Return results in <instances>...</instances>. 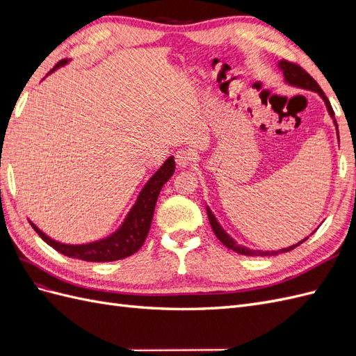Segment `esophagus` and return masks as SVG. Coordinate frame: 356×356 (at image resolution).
<instances>
[{"mask_svg": "<svg viewBox=\"0 0 356 356\" xmlns=\"http://www.w3.org/2000/svg\"><path fill=\"white\" fill-rule=\"evenodd\" d=\"M175 161L179 168H187L191 165L193 154L187 152V149H179V152L175 153Z\"/></svg>", "mask_w": 356, "mask_h": 356, "instance_id": "34e87169", "label": "esophagus"}]
</instances>
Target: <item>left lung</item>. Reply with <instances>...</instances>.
Wrapping results in <instances>:
<instances>
[{"mask_svg":"<svg viewBox=\"0 0 356 356\" xmlns=\"http://www.w3.org/2000/svg\"><path fill=\"white\" fill-rule=\"evenodd\" d=\"M277 68L282 71L285 83H288L289 86H294V88H300V89H306V90L316 92V93L321 96V98L324 99L325 106H327V111H328V114L331 115L334 124H336V131H337V135H339V126H337L336 118H334V111H332V108H331V104H330L327 96L324 95V92H322V89L319 88V84H318L314 79H312L310 75H309L303 68L298 67L297 63H293V62H288V60H284V59H282V60L277 62ZM207 212H208V218H209V222H211V227H212L215 236H217V238L221 241V243L227 246L229 250H233L234 252L242 254V255H251V257H254V255H260V257L277 255V254H282V252H288V251H291V250H294V248H297L298 245H301L305 241L309 239V238H305L303 241H300L298 243L291 245V246H288V248H282V250H279V251H258V250L255 251V250H250V248L238 245V242H236V241L232 238V236L221 227V224L218 222L217 218H215V215L212 213V211L209 209V207H207Z\"/></svg>","mask_w":356,"mask_h":356,"instance_id":"left-lung-1","label":"left lung"}]
</instances>
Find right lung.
<instances>
[{"label": "right lung", "mask_w": 356, "mask_h": 356, "mask_svg": "<svg viewBox=\"0 0 356 356\" xmlns=\"http://www.w3.org/2000/svg\"><path fill=\"white\" fill-rule=\"evenodd\" d=\"M67 62L68 60H60L58 65L53 68V71L59 67H63ZM174 172L175 160L170 156L169 159H166L165 163L160 166L156 174L147 181V184L143 187V190L139 191L135 204L131 208V211L127 212L120 227L104 239L79 245L62 243L49 238V236L44 232H41L32 221H29V224L32 225V229L38 233L42 241L50 245L53 250H56L58 252L67 257L95 263L122 260V258L135 254L139 248L144 245L147 234L149 232V225H152L160 190L169 181V178L174 175Z\"/></svg>", "instance_id": "right-lung-1"}]
</instances>
